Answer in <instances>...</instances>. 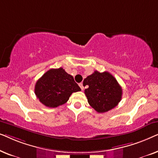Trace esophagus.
<instances>
[{"label":"esophagus","mask_w":158,"mask_h":158,"mask_svg":"<svg viewBox=\"0 0 158 158\" xmlns=\"http://www.w3.org/2000/svg\"><path fill=\"white\" fill-rule=\"evenodd\" d=\"M79 86H80V88H81V90H83V89H84V86H83V83H80V84H79Z\"/></svg>","instance_id":"34e87169"}]
</instances>
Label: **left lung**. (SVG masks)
Here are the masks:
<instances>
[{"instance_id": "1", "label": "left lung", "mask_w": 158, "mask_h": 158, "mask_svg": "<svg viewBox=\"0 0 158 158\" xmlns=\"http://www.w3.org/2000/svg\"><path fill=\"white\" fill-rule=\"evenodd\" d=\"M88 88L85 90L88 102L98 113H104L114 109L122 99V89L109 72L94 73L83 81Z\"/></svg>"}]
</instances>
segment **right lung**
Returning <instances> with one entry per match:
<instances>
[{
	"label": "right lung",
	"mask_w": 158,
	"mask_h": 158,
	"mask_svg": "<svg viewBox=\"0 0 158 158\" xmlns=\"http://www.w3.org/2000/svg\"><path fill=\"white\" fill-rule=\"evenodd\" d=\"M81 90L72 75L60 68L45 73L36 83L34 92L42 104L56 108L65 103L73 93Z\"/></svg>",
	"instance_id": "obj_1"
}]
</instances>
